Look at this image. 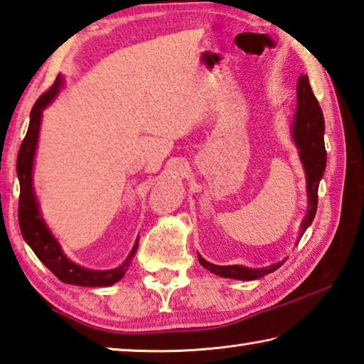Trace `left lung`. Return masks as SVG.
I'll list each match as a JSON object with an SVG mask.
<instances>
[{"mask_svg": "<svg viewBox=\"0 0 364 364\" xmlns=\"http://www.w3.org/2000/svg\"><path fill=\"white\" fill-rule=\"evenodd\" d=\"M323 135H325V117H323L321 108L314 95L312 87H310L307 75L301 76L299 82H297V109L293 125V136L297 148H299L301 161L307 175L309 211L301 224V237L312 224L316 213V205H318V184L323 171L326 168V149ZM199 262L211 274L235 280L259 279V277L274 272L283 264L282 261L262 269H250L243 266H215V264L205 261L200 255Z\"/></svg>", "mask_w": 364, "mask_h": 364, "instance_id": "left-lung-1", "label": "left lung"}]
</instances>
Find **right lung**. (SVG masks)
Wrapping results in <instances>:
<instances>
[{
  "label": "right lung",
  "mask_w": 364,
  "mask_h": 364,
  "mask_svg": "<svg viewBox=\"0 0 364 364\" xmlns=\"http://www.w3.org/2000/svg\"><path fill=\"white\" fill-rule=\"evenodd\" d=\"M62 85V79L58 76L55 82L52 84L49 90L38 98L35 107L31 108L30 113V125L26 130V135L21 144L17 154V176L21 183V196H18V226H21L22 235L25 242L28 243L35 255L41 259V262L54 274L58 280L68 285L77 287H108L119 282L127 272L132 259L136 253L138 240L135 242L134 250L130 251L127 259L124 261L122 266L111 270H90L77 266L70 261L58 245V242L50 234V230L46 226L39 207L36 202V196L33 193V181H31V170L33 159H35V151L39 135V124H41L43 109L48 107L52 98L57 95L58 89Z\"/></svg>",
  "instance_id": "add662e5"
}]
</instances>
